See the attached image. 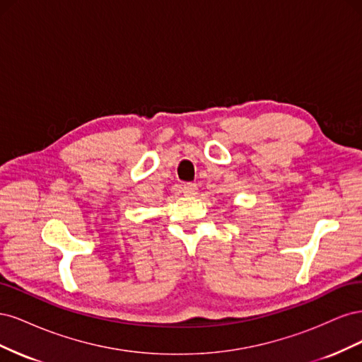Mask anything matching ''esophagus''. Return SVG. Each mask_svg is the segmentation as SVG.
Returning <instances> with one entry per match:
<instances>
[{
	"mask_svg": "<svg viewBox=\"0 0 362 362\" xmlns=\"http://www.w3.org/2000/svg\"><path fill=\"white\" fill-rule=\"evenodd\" d=\"M181 192L185 196H194L196 193H198V185L193 184V182H185V184L181 185Z\"/></svg>",
	"mask_w": 362,
	"mask_h": 362,
	"instance_id": "obj_1",
	"label": "esophagus"
}]
</instances>
